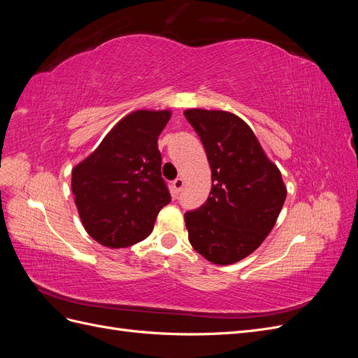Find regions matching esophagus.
Returning <instances> with one entry per match:
<instances>
[{"label":"esophagus","mask_w":358,"mask_h":358,"mask_svg":"<svg viewBox=\"0 0 358 358\" xmlns=\"http://www.w3.org/2000/svg\"><path fill=\"white\" fill-rule=\"evenodd\" d=\"M183 185H185V180H183L182 178H178L176 180H173V192L178 196V194L182 191Z\"/></svg>","instance_id":"esophagus-1"}]
</instances>
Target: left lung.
Here are the masks:
<instances>
[{
    "instance_id": "1",
    "label": "left lung",
    "mask_w": 358,
    "mask_h": 358,
    "mask_svg": "<svg viewBox=\"0 0 358 358\" xmlns=\"http://www.w3.org/2000/svg\"><path fill=\"white\" fill-rule=\"evenodd\" d=\"M212 170V189L185 213L189 243L213 264L241 262L272 231L287 199L280 171L254 131L234 113L188 109Z\"/></svg>"
}]
</instances>
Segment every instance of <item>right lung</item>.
Here are the masks:
<instances>
[{"instance_id": "add662e5", "label": "right lung", "mask_w": 358, "mask_h": 358, "mask_svg": "<svg viewBox=\"0 0 358 358\" xmlns=\"http://www.w3.org/2000/svg\"><path fill=\"white\" fill-rule=\"evenodd\" d=\"M170 116V110L127 115L74 166L76 208L86 233L103 246L127 248L146 239L170 203L158 150V136Z\"/></svg>"}]
</instances>
